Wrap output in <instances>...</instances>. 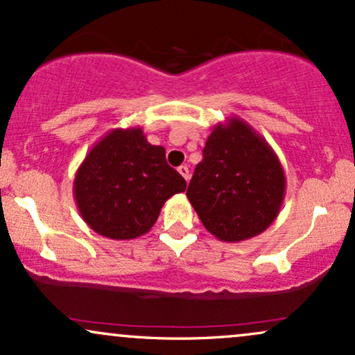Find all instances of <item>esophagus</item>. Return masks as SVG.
Wrapping results in <instances>:
<instances>
[{
  "label": "esophagus",
  "mask_w": 355,
  "mask_h": 355,
  "mask_svg": "<svg viewBox=\"0 0 355 355\" xmlns=\"http://www.w3.org/2000/svg\"><path fill=\"white\" fill-rule=\"evenodd\" d=\"M178 173L182 175L183 178H185V180H189L190 178V172H189V166L187 165H182V166H178Z\"/></svg>",
  "instance_id": "1"
}]
</instances>
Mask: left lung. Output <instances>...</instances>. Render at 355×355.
Instances as JSON below:
<instances>
[{"label": "left lung", "mask_w": 355, "mask_h": 355, "mask_svg": "<svg viewBox=\"0 0 355 355\" xmlns=\"http://www.w3.org/2000/svg\"><path fill=\"white\" fill-rule=\"evenodd\" d=\"M187 197L203 227L222 242L262 234L279 215L285 173L262 135L239 116L214 126Z\"/></svg>", "instance_id": "8db88e82"}]
</instances>
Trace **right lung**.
<instances>
[{
  "mask_svg": "<svg viewBox=\"0 0 355 355\" xmlns=\"http://www.w3.org/2000/svg\"><path fill=\"white\" fill-rule=\"evenodd\" d=\"M187 182L165 160L164 146L152 145L140 126L115 128L92 146L73 180L81 218L113 240L148 232L162 207Z\"/></svg>",
  "mask_w": 355,
  "mask_h": 355,
  "instance_id": "obj_1",
  "label": "right lung"
}]
</instances>
